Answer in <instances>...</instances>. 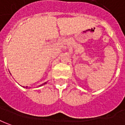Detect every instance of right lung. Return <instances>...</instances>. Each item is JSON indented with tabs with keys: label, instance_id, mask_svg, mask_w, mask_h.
<instances>
[{
	"label": "right lung",
	"instance_id": "1",
	"mask_svg": "<svg viewBox=\"0 0 125 125\" xmlns=\"http://www.w3.org/2000/svg\"><path fill=\"white\" fill-rule=\"evenodd\" d=\"M45 83H44V84H45ZM44 84H42V85H40V86H42V85H43ZM26 88H28V87H26Z\"/></svg>",
	"mask_w": 125,
	"mask_h": 125
}]
</instances>
